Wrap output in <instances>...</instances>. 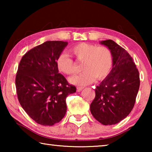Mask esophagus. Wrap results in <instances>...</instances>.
Wrapping results in <instances>:
<instances>
[{"label":"esophagus","mask_w":152,"mask_h":152,"mask_svg":"<svg viewBox=\"0 0 152 152\" xmlns=\"http://www.w3.org/2000/svg\"><path fill=\"white\" fill-rule=\"evenodd\" d=\"M77 91H81L82 90L84 89V87H82V86H77Z\"/></svg>","instance_id":"obj_1"}]
</instances>
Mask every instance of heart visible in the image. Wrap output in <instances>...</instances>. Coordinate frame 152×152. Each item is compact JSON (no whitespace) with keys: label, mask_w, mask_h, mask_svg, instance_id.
<instances>
[{"label":"heart","mask_w":152,"mask_h":152,"mask_svg":"<svg viewBox=\"0 0 152 152\" xmlns=\"http://www.w3.org/2000/svg\"><path fill=\"white\" fill-rule=\"evenodd\" d=\"M70 52L79 61L82 62V73L74 75L69 79L70 83L78 86H86L92 83L96 78L103 79L111 70L113 57L111 51L104 46L88 43H80L73 46ZM56 66L60 72L71 74L74 72V62L65 53H60L56 59Z\"/></svg>","instance_id":"obj_1"}]
</instances>
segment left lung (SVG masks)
I'll list each match as a JSON object with an SVG mask.
<instances>
[{"mask_svg":"<svg viewBox=\"0 0 152 152\" xmlns=\"http://www.w3.org/2000/svg\"><path fill=\"white\" fill-rule=\"evenodd\" d=\"M111 51L113 64L108 76L95 88L91 112L104 125L119 123L134 107L140 88V74L132 58L114 41L100 42Z\"/></svg>","mask_w":152,"mask_h":152,"instance_id":"left-lung-1","label":"left lung"}]
</instances>
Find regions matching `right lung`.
Returning a JSON list of instances; mask_svg holds the SVG:
<instances>
[{"instance_id": "obj_1", "label": "right lung", "mask_w": 152, "mask_h": 152, "mask_svg": "<svg viewBox=\"0 0 152 152\" xmlns=\"http://www.w3.org/2000/svg\"><path fill=\"white\" fill-rule=\"evenodd\" d=\"M68 42L48 41L23 56L15 79L20 105L38 124L51 126L66 115V99L76 88L58 72L56 59Z\"/></svg>"}]
</instances>
